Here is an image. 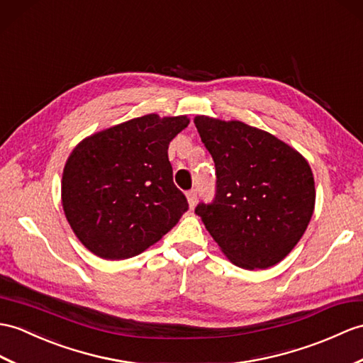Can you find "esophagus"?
<instances>
[{"instance_id": "esophagus-1", "label": "esophagus", "mask_w": 363, "mask_h": 363, "mask_svg": "<svg viewBox=\"0 0 363 363\" xmlns=\"http://www.w3.org/2000/svg\"><path fill=\"white\" fill-rule=\"evenodd\" d=\"M196 199H198V191L196 190H190L187 191V201H189V206L193 208L196 204Z\"/></svg>"}]
</instances>
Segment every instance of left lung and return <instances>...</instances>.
Wrapping results in <instances>:
<instances>
[{"label": "left lung", "instance_id": "1", "mask_svg": "<svg viewBox=\"0 0 363 363\" xmlns=\"http://www.w3.org/2000/svg\"><path fill=\"white\" fill-rule=\"evenodd\" d=\"M216 168V193L195 208L235 266L267 269L289 254L315 206L314 176L297 150L240 121L196 116Z\"/></svg>", "mask_w": 363, "mask_h": 363}]
</instances>
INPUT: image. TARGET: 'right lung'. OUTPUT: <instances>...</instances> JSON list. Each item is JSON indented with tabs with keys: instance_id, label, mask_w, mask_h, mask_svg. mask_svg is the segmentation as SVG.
Wrapping results in <instances>:
<instances>
[{
	"instance_id": "right-lung-1",
	"label": "right lung",
	"mask_w": 363,
	"mask_h": 363,
	"mask_svg": "<svg viewBox=\"0 0 363 363\" xmlns=\"http://www.w3.org/2000/svg\"><path fill=\"white\" fill-rule=\"evenodd\" d=\"M189 122L187 116L147 114L92 134L72 150L63 168L62 204L75 237L92 254L136 257L187 212L168 145Z\"/></svg>"
}]
</instances>
